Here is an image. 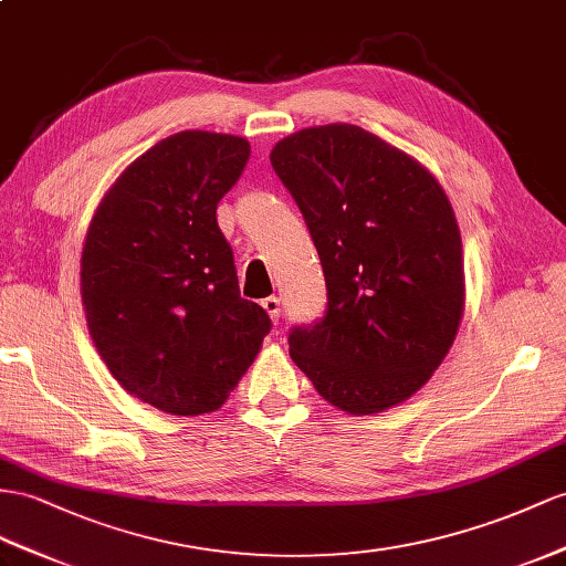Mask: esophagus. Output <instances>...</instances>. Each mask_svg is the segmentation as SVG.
I'll use <instances>...</instances> for the list:
<instances>
[{
	"label": "esophagus",
	"instance_id": "obj_1",
	"mask_svg": "<svg viewBox=\"0 0 566 566\" xmlns=\"http://www.w3.org/2000/svg\"><path fill=\"white\" fill-rule=\"evenodd\" d=\"M263 308L268 311V315L272 317V323H277L280 321V315H282V301L277 298V296H268V298H263Z\"/></svg>",
	"mask_w": 566,
	"mask_h": 566
}]
</instances>
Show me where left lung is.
Segmentation results:
<instances>
[{
  "label": "left lung",
  "instance_id": "left-lung-1",
  "mask_svg": "<svg viewBox=\"0 0 566 566\" xmlns=\"http://www.w3.org/2000/svg\"><path fill=\"white\" fill-rule=\"evenodd\" d=\"M303 214L327 286L323 317L289 329V354L329 403L378 413L421 389L463 311L461 237L432 174L352 124L270 153Z\"/></svg>",
  "mask_w": 566,
  "mask_h": 566
}]
</instances>
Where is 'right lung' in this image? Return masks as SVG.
<instances>
[{
	"mask_svg": "<svg viewBox=\"0 0 566 566\" xmlns=\"http://www.w3.org/2000/svg\"><path fill=\"white\" fill-rule=\"evenodd\" d=\"M251 145L181 132L140 155L99 202L81 258L91 337L119 385L174 416L220 409L272 327L241 298L217 202Z\"/></svg>",
	"mask_w": 566,
	"mask_h": 566,
	"instance_id": "right-lung-1",
	"label": "right lung"
}]
</instances>
